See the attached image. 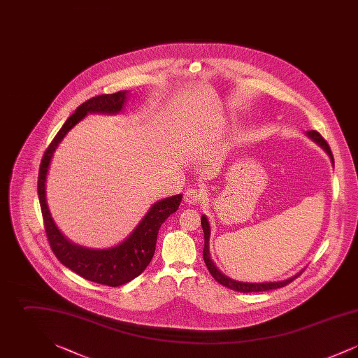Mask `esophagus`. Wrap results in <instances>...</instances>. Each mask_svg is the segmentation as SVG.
<instances>
[{
    "mask_svg": "<svg viewBox=\"0 0 358 358\" xmlns=\"http://www.w3.org/2000/svg\"><path fill=\"white\" fill-rule=\"evenodd\" d=\"M200 197H201L200 192L190 187V189H187V192H185V194H184V201L189 205H196L199 203Z\"/></svg>",
    "mask_w": 358,
    "mask_h": 358,
    "instance_id": "esophagus-1",
    "label": "esophagus"
}]
</instances>
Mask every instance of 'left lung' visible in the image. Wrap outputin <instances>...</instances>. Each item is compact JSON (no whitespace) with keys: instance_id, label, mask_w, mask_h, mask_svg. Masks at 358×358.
I'll return each instance as SVG.
<instances>
[{"instance_id":"obj_1","label":"left lung","mask_w":358,"mask_h":358,"mask_svg":"<svg viewBox=\"0 0 358 358\" xmlns=\"http://www.w3.org/2000/svg\"><path fill=\"white\" fill-rule=\"evenodd\" d=\"M306 136L315 142L321 149H324V153L329 155L330 158V162L331 165L334 166V158H333V154L331 150L327 145V142L324 141V138L321 136V134L315 130H311V131H307ZM201 225H203V231H204V251H203V256H204L205 264L209 270L210 275L220 283L222 286L228 287V289H235L238 292H257V291H268V289H280V287H285L286 285H289V282H292L295 278H298L302 271L291 276L289 279H285V280H278V282H262V283H251V282H238L224 273L216 267L215 262L212 260L210 257V252H209V238H210V224L208 222V217L203 215L201 216Z\"/></svg>"}]
</instances>
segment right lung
<instances>
[{
  "label": "right lung",
  "instance_id": "right-lung-1",
  "mask_svg": "<svg viewBox=\"0 0 358 358\" xmlns=\"http://www.w3.org/2000/svg\"><path fill=\"white\" fill-rule=\"evenodd\" d=\"M127 98L129 91H118L115 94L94 96L80 104L62 126L44 153L37 181V193L45 224V232L53 254L60 260V263L73 273L80 275L87 280L110 287L122 286L145 271L155 251L159 227L171 213L178 209L182 194H176L154 203L134 231L120 244L110 248L95 250L72 243L62 234L56 222H53L47 203V176L53 154L72 127H75L88 114H120Z\"/></svg>",
  "mask_w": 358,
  "mask_h": 358
}]
</instances>
